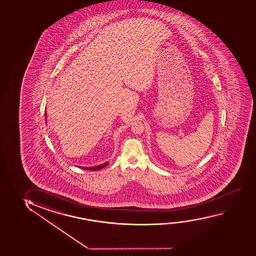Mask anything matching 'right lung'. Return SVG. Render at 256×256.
Here are the masks:
<instances>
[{
    "instance_id": "1",
    "label": "right lung",
    "mask_w": 256,
    "mask_h": 256,
    "mask_svg": "<svg viewBox=\"0 0 256 256\" xmlns=\"http://www.w3.org/2000/svg\"><path fill=\"white\" fill-rule=\"evenodd\" d=\"M45 118H46V112H45ZM109 164V162H106V163H104L102 164H99L98 166H93V167H81L82 169H84V170H100V169H102L104 167L106 166L107 164Z\"/></svg>"
}]
</instances>
